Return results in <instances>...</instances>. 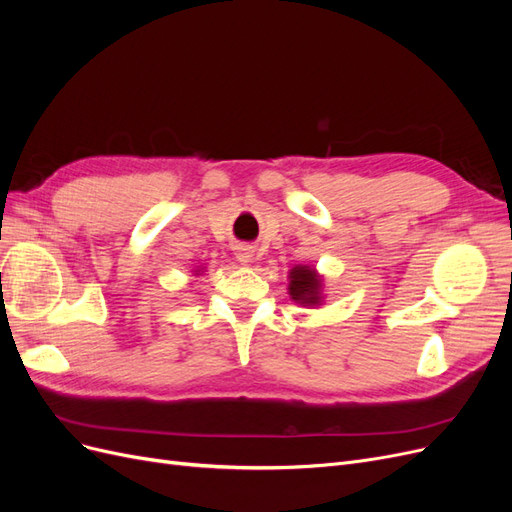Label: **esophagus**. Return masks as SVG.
<instances>
[{
    "instance_id": "1",
    "label": "esophagus",
    "mask_w": 512,
    "mask_h": 512,
    "mask_svg": "<svg viewBox=\"0 0 512 512\" xmlns=\"http://www.w3.org/2000/svg\"><path fill=\"white\" fill-rule=\"evenodd\" d=\"M237 260L241 262V265H250V262L254 260V250L250 245H239L237 247Z\"/></svg>"
}]
</instances>
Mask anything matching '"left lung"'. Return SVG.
<instances>
[{"mask_svg": "<svg viewBox=\"0 0 512 512\" xmlns=\"http://www.w3.org/2000/svg\"><path fill=\"white\" fill-rule=\"evenodd\" d=\"M288 292L290 299L297 301L301 305H320L322 301V280L320 275L316 273V269L305 267V265H297L292 267L288 273Z\"/></svg>", "mask_w": 512, "mask_h": 512, "instance_id": "8db88e82", "label": "left lung"}]
</instances>
